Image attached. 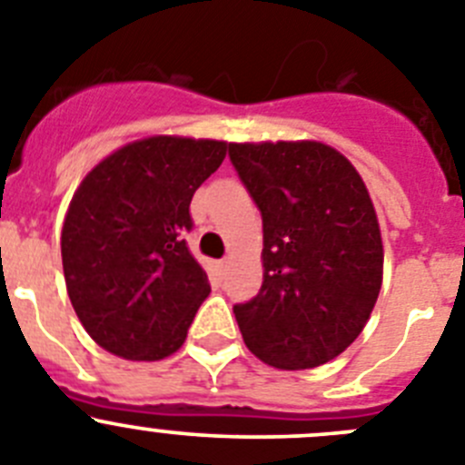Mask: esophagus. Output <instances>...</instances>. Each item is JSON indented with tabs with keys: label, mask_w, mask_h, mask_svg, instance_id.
<instances>
[{
	"label": "esophagus",
	"mask_w": 465,
	"mask_h": 465,
	"mask_svg": "<svg viewBox=\"0 0 465 465\" xmlns=\"http://www.w3.org/2000/svg\"><path fill=\"white\" fill-rule=\"evenodd\" d=\"M217 269L227 271L229 269V259H223V262H217Z\"/></svg>",
	"instance_id": "1"
}]
</instances>
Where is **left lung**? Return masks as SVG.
<instances>
[{"mask_svg":"<svg viewBox=\"0 0 465 465\" xmlns=\"http://www.w3.org/2000/svg\"><path fill=\"white\" fill-rule=\"evenodd\" d=\"M263 224V282L233 305L254 357L282 371L331 361L363 331L382 284V238L361 175L317 141L229 143Z\"/></svg>","mask_w":465,"mask_h":465,"instance_id":"obj_1","label":"left lung"}]
</instances>
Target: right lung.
Here are the masks:
<instances>
[{
	"mask_svg": "<svg viewBox=\"0 0 465 465\" xmlns=\"http://www.w3.org/2000/svg\"><path fill=\"white\" fill-rule=\"evenodd\" d=\"M227 154L224 141L150 136L83 178L62 227V266L78 320L97 345L157 361L185 342L211 294L192 257L190 202Z\"/></svg>",
	"mask_w": 465,
	"mask_h": 465,
	"instance_id": "obj_1",
	"label": "right lung"
}]
</instances>
